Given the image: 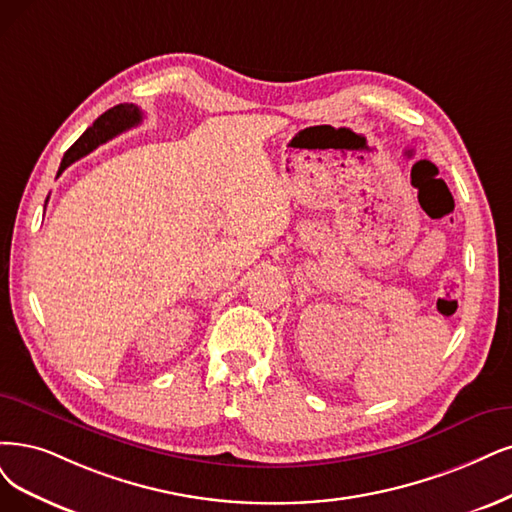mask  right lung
I'll use <instances>...</instances> for the list:
<instances>
[{
	"label": "right lung",
	"mask_w": 512,
	"mask_h": 512,
	"mask_svg": "<svg viewBox=\"0 0 512 512\" xmlns=\"http://www.w3.org/2000/svg\"><path fill=\"white\" fill-rule=\"evenodd\" d=\"M141 120H143V111L132 103H124V105H116V107L107 109L103 116L94 120V124L90 128H86L84 135L65 151L61 168H59V175L69 164H73L75 160H80L82 156L90 154L94 147H99L101 143L120 135V132L141 124Z\"/></svg>",
	"instance_id": "right-lung-1"
}]
</instances>
